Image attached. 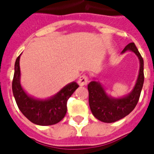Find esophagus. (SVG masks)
Instances as JSON below:
<instances>
[{"label":"esophagus","instance_id":"obj_1","mask_svg":"<svg viewBox=\"0 0 154 154\" xmlns=\"http://www.w3.org/2000/svg\"><path fill=\"white\" fill-rule=\"evenodd\" d=\"M88 82H89V79H88V77L86 76V75H82V76H81L79 77V79L77 81V82L78 84L80 85V86H86L87 83H88Z\"/></svg>","mask_w":154,"mask_h":154}]
</instances>
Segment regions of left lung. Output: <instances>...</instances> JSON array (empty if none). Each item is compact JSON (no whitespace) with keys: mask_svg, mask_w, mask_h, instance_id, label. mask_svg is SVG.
Instances as JSON below:
<instances>
[{"mask_svg":"<svg viewBox=\"0 0 154 154\" xmlns=\"http://www.w3.org/2000/svg\"><path fill=\"white\" fill-rule=\"evenodd\" d=\"M130 50L138 56L140 63L139 72L135 86L133 91L122 98H113L109 97L99 82L92 81L88 84L89 106L93 116L100 121L113 123L128 116L139 101L142 91L144 75H143V59L134 43L127 44L122 53Z\"/></svg>","mask_w":154,"mask_h":154,"instance_id":"1","label":"left lung"}]
</instances>
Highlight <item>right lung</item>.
<instances>
[{
  "label": "right lung",
  "mask_w": 154,
  "mask_h": 154,
  "mask_svg": "<svg viewBox=\"0 0 154 154\" xmlns=\"http://www.w3.org/2000/svg\"><path fill=\"white\" fill-rule=\"evenodd\" d=\"M20 55L15 61V73L12 82V91L19 109L29 120L35 125H52L57 124L64 118L67 113V100L79 85L73 82L47 100H38L29 97L22 88L20 82Z\"/></svg>",
  "instance_id": "obj_1"
}]
</instances>
